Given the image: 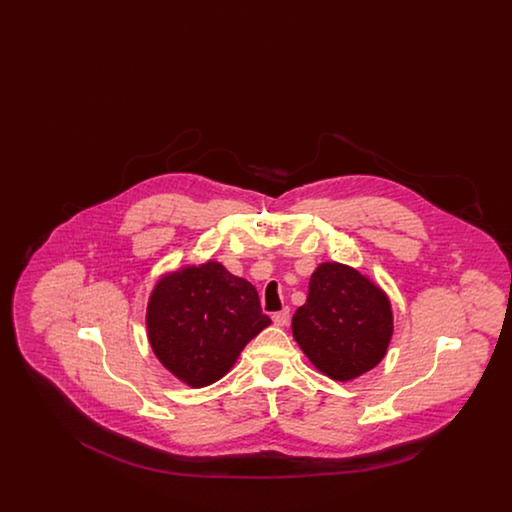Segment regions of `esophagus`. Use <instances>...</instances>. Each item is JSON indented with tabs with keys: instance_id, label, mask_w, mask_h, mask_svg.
Wrapping results in <instances>:
<instances>
[{
	"instance_id": "34e87169",
	"label": "esophagus",
	"mask_w": 512,
	"mask_h": 512,
	"mask_svg": "<svg viewBox=\"0 0 512 512\" xmlns=\"http://www.w3.org/2000/svg\"><path fill=\"white\" fill-rule=\"evenodd\" d=\"M290 318H292V315H290V309H284V311H280V313H274V315H272V320H274V324H276V326H288V324H290Z\"/></svg>"
}]
</instances>
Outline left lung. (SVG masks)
<instances>
[{"mask_svg": "<svg viewBox=\"0 0 512 512\" xmlns=\"http://www.w3.org/2000/svg\"><path fill=\"white\" fill-rule=\"evenodd\" d=\"M293 338L318 370L347 382L378 365L390 345L388 295L359 270L322 263L292 320Z\"/></svg>", "mask_w": 512, "mask_h": 512, "instance_id": "8db88e82", "label": "left lung"}]
</instances>
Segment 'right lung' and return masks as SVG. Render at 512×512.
I'll return each mask as SVG.
<instances>
[{
	"label": "right lung",
	"mask_w": 512,
	"mask_h": 512,
	"mask_svg": "<svg viewBox=\"0 0 512 512\" xmlns=\"http://www.w3.org/2000/svg\"><path fill=\"white\" fill-rule=\"evenodd\" d=\"M146 320L157 359L192 388L222 378L270 324L253 284L215 261L163 276L149 297Z\"/></svg>",
	"instance_id": "add662e5"
}]
</instances>
